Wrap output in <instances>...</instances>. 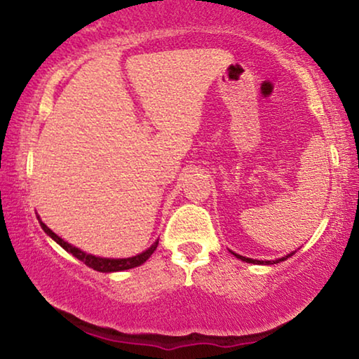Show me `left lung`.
<instances>
[{"label":"left lung","mask_w":359,"mask_h":359,"mask_svg":"<svg viewBox=\"0 0 359 359\" xmlns=\"http://www.w3.org/2000/svg\"><path fill=\"white\" fill-rule=\"evenodd\" d=\"M230 253H233V252H230ZM233 255H235V257H237L238 259H242V262H247V263H253V264H276V263H281V262H284V259H287L289 257H292L294 252H292V253H289V255H286V257H283V258L273 259V262H269V259H266V262H259V259H252V258L242 257V255H237V253H233Z\"/></svg>","instance_id":"1"}]
</instances>
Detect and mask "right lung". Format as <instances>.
<instances>
[{"label": "right lung", "mask_w": 359, "mask_h": 359, "mask_svg": "<svg viewBox=\"0 0 359 359\" xmlns=\"http://www.w3.org/2000/svg\"><path fill=\"white\" fill-rule=\"evenodd\" d=\"M39 222H41V227L43 229V232H46L52 240H55V242L60 245L63 250H67L68 253H72L73 257L78 258V259H80V262L85 263L86 266L96 269V271H100V273L124 271V269H130V268L140 266V264H144L147 259L151 257V253L155 252L156 247H158V240H156V242L151 245L150 248H147L145 252L135 255V257H130V258H101V257H95V255H90V253H86V252H81L80 248L73 247L72 243L65 242V240L58 237L57 233H53L52 230L48 229L47 225L42 222L41 219H39Z\"/></svg>", "instance_id": "add662e5"}]
</instances>
